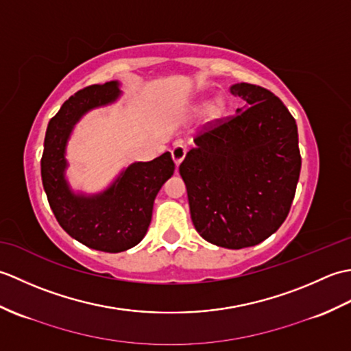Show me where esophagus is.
I'll list each match as a JSON object with an SVG mask.
<instances>
[{
    "label": "esophagus",
    "instance_id": "esophagus-1",
    "mask_svg": "<svg viewBox=\"0 0 351 351\" xmlns=\"http://www.w3.org/2000/svg\"><path fill=\"white\" fill-rule=\"evenodd\" d=\"M185 154H187V147H185L181 141H176L173 147H171V158H173L176 166H180L181 161L184 160Z\"/></svg>",
    "mask_w": 351,
    "mask_h": 351
}]
</instances>
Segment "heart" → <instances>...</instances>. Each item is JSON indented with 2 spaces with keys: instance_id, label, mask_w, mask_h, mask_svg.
Here are the masks:
<instances>
[{
  "instance_id": "obj_1",
  "label": "heart",
  "mask_w": 351,
  "mask_h": 351,
  "mask_svg": "<svg viewBox=\"0 0 351 351\" xmlns=\"http://www.w3.org/2000/svg\"><path fill=\"white\" fill-rule=\"evenodd\" d=\"M221 113H223L221 102H215V104H213V106H210V108H208V114H210V117H213V119L219 117Z\"/></svg>"
}]
</instances>
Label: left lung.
I'll return each instance as SVG.
<instances>
[{
	"instance_id": "left-lung-1",
	"label": "left lung",
	"mask_w": 351,
	"mask_h": 351,
	"mask_svg": "<svg viewBox=\"0 0 351 351\" xmlns=\"http://www.w3.org/2000/svg\"><path fill=\"white\" fill-rule=\"evenodd\" d=\"M237 114L200 131L180 166L193 225L215 245H256L285 221L299 182L302 156L295 119L267 88L240 83Z\"/></svg>"
}]
</instances>
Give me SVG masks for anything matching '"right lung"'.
Segmentation results:
<instances>
[{
	"mask_svg": "<svg viewBox=\"0 0 351 351\" xmlns=\"http://www.w3.org/2000/svg\"><path fill=\"white\" fill-rule=\"evenodd\" d=\"M117 81L81 88L51 119L40 160L42 182L56 219L77 241L95 250L117 253L138 244L152 219L156 193L173 175L170 152L147 162H134L101 195H73L64 180V149L71 131L88 110L119 98Z\"/></svg>",
	"mask_w": 351,
	"mask_h": 351,
	"instance_id": "1",
	"label": "right lung"
}]
</instances>
